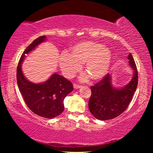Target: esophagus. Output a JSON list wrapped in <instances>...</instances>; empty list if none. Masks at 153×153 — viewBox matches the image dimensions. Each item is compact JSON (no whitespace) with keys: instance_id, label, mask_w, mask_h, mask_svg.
Wrapping results in <instances>:
<instances>
[{"instance_id":"34e87169","label":"esophagus","mask_w":153,"mask_h":153,"mask_svg":"<svg viewBox=\"0 0 153 153\" xmlns=\"http://www.w3.org/2000/svg\"><path fill=\"white\" fill-rule=\"evenodd\" d=\"M80 87H81V86H79V85L76 84H74V89H77V88H79Z\"/></svg>"}]
</instances>
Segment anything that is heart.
Wrapping results in <instances>:
<instances>
[{
  "label": "heart",
  "instance_id": "heart-1",
  "mask_svg": "<svg viewBox=\"0 0 153 153\" xmlns=\"http://www.w3.org/2000/svg\"><path fill=\"white\" fill-rule=\"evenodd\" d=\"M111 61L112 53L107 46L92 41H84L72 46L70 53H62L59 65L63 76L72 78L81 70L84 64L86 74L82 75L79 79L85 82L90 77L93 81H99L108 73Z\"/></svg>",
  "mask_w": 153,
  "mask_h": 153
}]
</instances>
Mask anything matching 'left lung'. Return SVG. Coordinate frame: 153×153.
<instances>
[{
	"label": "left lung",
	"mask_w": 153,
	"mask_h": 153,
	"mask_svg": "<svg viewBox=\"0 0 153 153\" xmlns=\"http://www.w3.org/2000/svg\"><path fill=\"white\" fill-rule=\"evenodd\" d=\"M129 66L132 69L133 76L128 84L115 88L112 84V76L108 74L101 81L91 86V97L88 107L97 120H111L126 111L138 86V76L135 61L131 53L128 56Z\"/></svg>",
	"instance_id": "left-lung-1"
}]
</instances>
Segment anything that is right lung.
<instances>
[{"mask_svg":"<svg viewBox=\"0 0 153 153\" xmlns=\"http://www.w3.org/2000/svg\"><path fill=\"white\" fill-rule=\"evenodd\" d=\"M46 41V36L36 38L23 53L17 69V82L21 94L30 109L40 117L53 119L63 112L65 98L74 90L71 82L55 73L46 81L36 84L25 77L22 69L26 55Z\"/></svg>","mask_w":153,"mask_h":153,"instance_id":"1","label":"right lung"}]
</instances>
